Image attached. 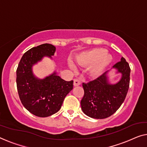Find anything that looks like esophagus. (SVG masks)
Here are the masks:
<instances>
[{"instance_id": "34e87169", "label": "esophagus", "mask_w": 147, "mask_h": 147, "mask_svg": "<svg viewBox=\"0 0 147 147\" xmlns=\"http://www.w3.org/2000/svg\"><path fill=\"white\" fill-rule=\"evenodd\" d=\"M73 84H74V86H79V85L80 84V80L79 79H77V78H76V79L74 80Z\"/></svg>"}]
</instances>
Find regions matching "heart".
I'll use <instances>...</instances> for the list:
<instances>
[{
	"instance_id": "obj_1",
	"label": "heart",
	"mask_w": 147,
	"mask_h": 147,
	"mask_svg": "<svg viewBox=\"0 0 147 147\" xmlns=\"http://www.w3.org/2000/svg\"><path fill=\"white\" fill-rule=\"evenodd\" d=\"M112 61V57L102 48H94L81 53L76 57L75 62L80 67H88V74L96 78L101 75ZM69 66L74 71L75 67L73 63L69 62Z\"/></svg>"
}]
</instances>
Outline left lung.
I'll return each mask as SVG.
<instances>
[{
	"label": "left lung",
	"instance_id": "1",
	"mask_svg": "<svg viewBox=\"0 0 147 147\" xmlns=\"http://www.w3.org/2000/svg\"><path fill=\"white\" fill-rule=\"evenodd\" d=\"M121 77L115 84H110L108 71L88 83H82L84 94L80 102L85 114L94 119H105L113 115L124 102L130 81L131 69L123 57L113 66Z\"/></svg>",
	"mask_w": 147,
	"mask_h": 147
}]
</instances>
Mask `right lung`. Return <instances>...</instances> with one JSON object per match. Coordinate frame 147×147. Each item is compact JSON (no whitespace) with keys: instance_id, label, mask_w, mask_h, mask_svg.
<instances>
[{"instance_id":"obj_1","label":"right lung","mask_w":147,"mask_h":147,"mask_svg":"<svg viewBox=\"0 0 147 147\" xmlns=\"http://www.w3.org/2000/svg\"><path fill=\"white\" fill-rule=\"evenodd\" d=\"M56 47L44 43L23 55L16 71L18 92L24 108L34 115L46 117L59 111L64 99L73 88V81H65L55 71L44 78H37L32 67L44 57L52 59Z\"/></svg>"}]
</instances>
